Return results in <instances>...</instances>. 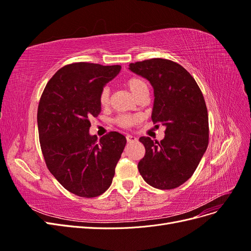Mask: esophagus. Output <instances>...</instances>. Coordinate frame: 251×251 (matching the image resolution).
I'll return each mask as SVG.
<instances>
[{"label": "esophagus", "instance_id": "1", "mask_svg": "<svg viewBox=\"0 0 251 251\" xmlns=\"http://www.w3.org/2000/svg\"><path fill=\"white\" fill-rule=\"evenodd\" d=\"M126 141L128 142V143H132V142H135V141H137V138L135 137V136H132V135H126Z\"/></svg>", "mask_w": 251, "mask_h": 251}]
</instances>
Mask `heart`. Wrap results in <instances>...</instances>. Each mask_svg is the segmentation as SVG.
<instances>
[{
  "label": "heart",
  "instance_id": "b5f03b06",
  "mask_svg": "<svg viewBox=\"0 0 251 251\" xmlns=\"http://www.w3.org/2000/svg\"><path fill=\"white\" fill-rule=\"evenodd\" d=\"M126 86L128 90L137 97H141L143 94H149V88L147 82L139 77H130L126 80ZM110 102V89L108 87H104L100 95V103L101 107H108ZM116 124L121 127H130L136 124L137 118L130 115H120L116 118Z\"/></svg>",
  "mask_w": 251,
  "mask_h": 251
}]
</instances>
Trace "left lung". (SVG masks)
<instances>
[{
	"instance_id": "8db88e82",
	"label": "left lung",
	"mask_w": 251,
	"mask_h": 251,
	"mask_svg": "<svg viewBox=\"0 0 251 251\" xmlns=\"http://www.w3.org/2000/svg\"><path fill=\"white\" fill-rule=\"evenodd\" d=\"M130 70L154 88L151 120L165 126L159 142L140 137L146 155L138 171L148 184L173 189L193 176L208 146V113L195 78L181 65L165 58L130 64Z\"/></svg>"
}]
</instances>
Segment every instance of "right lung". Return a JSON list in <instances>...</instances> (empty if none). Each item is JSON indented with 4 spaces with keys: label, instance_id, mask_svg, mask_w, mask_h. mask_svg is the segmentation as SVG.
<instances>
[{
    "label": "right lung",
    "instance_id": "1",
    "mask_svg": "<svg viewBox=\"0 0 251 251\" xmlns=\"http://www.w3.org/2000/svg\"><path fill=\"white\" fill-rule=\"evenodd\" d=\"M119 65H66L44 89L37 108L42 153L50 173L67 191L94 198L110 187L126 139L110 132L98 140L90 119L101 111L100 95L119 73Z\"/></svg>",
    "mask_w": 251,
    "mask_h": 251
}]
</instances>
